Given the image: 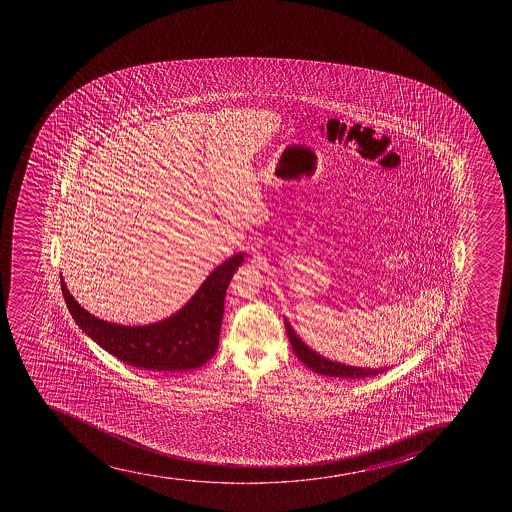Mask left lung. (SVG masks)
<instances>
[{"label":"left lung","mask_w":512,"mask_h":512,"mask_svg":"<svg viewBox=\"0 0 512 512\" xmlns=\"http://www.w3.org/2000/svg\"><path fill=\"white\" fill-rule=\"evenodd\" d=\"M285 329L289 335L290 345L294 349L295 355L304 362L309 369L317 374L327 375V377H339V379H367L372 375H379L389 367H379V369H367V367H355V365L340 364L334 360L325 359L324 355L317 354L315 350L310 349L309 345L302 342L299 335L295 334L289 320L285 319Z\"/></svg>","instance_id":"obj_1"}]
</instances>
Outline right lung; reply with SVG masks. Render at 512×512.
Instances as JSON below:
<instances>
[{
	"label": "right lung",
	"mask_w": 512,
	"mask_h": 512,
	"mask_svg": "<svg viewBox=\"0 0 512 512\" xmlns=\"http://www.w3.org/2000/svg\"><path fill=\"white\" fill-rule=\"evenodd\" d=\"M242 264L243 253H235L203 280L182 309L155 324L120 325L98 319L73 299L63 275L61 292L78 327L108 354L137 369L183 372L202 367L217 352L223 300Z\"/></svg>",
	"instance_id": "obj_1"
}]
</instances>
